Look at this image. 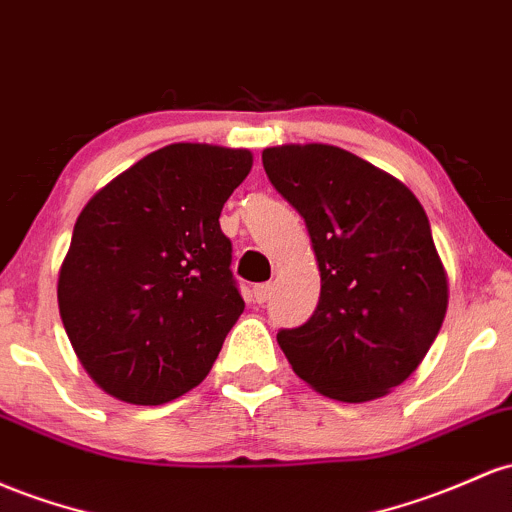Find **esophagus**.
<instances>
[{"label": "esophagus", "mask_w": 512, "mask_h": 512, "mask_svg": "<svg viewBox=\"0 0 512 512\" xmlns=\"http://www.w3.org/2000/svg\"><path fill=\"white\" fill-rule=\"evenodd\" d=\"M252 296H255L257 303H267L269 296H272V284H255L252 286Z\"/></svg>", "instance_id": "esophagus-1"}]
</instances>
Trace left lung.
Segmentation results:
<instances>
[{"mask_svg":"<svg viewBox=\"0 0 512 512\" xmlns=\"http://www.w3.org/2000/svg\"><path fill=\"white\" fill-rule=\"evenodd\" d=\"M262 165L306 221L320 272L316 311L279 330V347L323 396H386L418 369L447 313L425 209L406 184L335 145L265 148Z\"/></svg>","mask_w":512,"mask_h":512,"instance_id":"1","label":"left lung"}]
</instances>
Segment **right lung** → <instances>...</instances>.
<instances>
[{"mask_svg":"<svg viewBox=\"0 0 512 512\" xmlns=\"http://www.w3.org/2000/svg\"><path fill=\"white\" fill-rule=\"evenodd\" d=\"M250 170L245 148L172 143L87 201L60 265L58 306L101 391L160 406L211 372L245 308L218 218Z\"/></svg>","mask_w":512,"mask_h":512,"instance_id":"obj_1","label":"right lung"}]
</instances>
